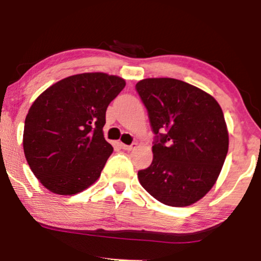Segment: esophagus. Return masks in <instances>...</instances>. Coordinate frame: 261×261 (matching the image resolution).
Returning a JSON list of instances; mask_svg holds the SVG:
<instances>
[{
  "instance_id": "obj_1",
  "label": "esophagus",
  "mask_w": 261,
  "mask_h": 261,
  "mask_svg": "<svg viewBox=\"0 0 261 261\" xmlns=\"http://www.w3.org/2000/svg\"><path fill=\"white\" fill-rule=\"evenodd\" d=\"M121 147L124 149H126V151H133V149L137 147V143L134 142V143H131V145H125V143H121Z\"/></svg>"
}]
</instances>
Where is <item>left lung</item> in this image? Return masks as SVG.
<instances>
[{
    "label": "left lung",
    "mask_w": 261,
    "mask_h": 261,
    "mask_svg": "<svg viewBox=\"0 0 261 261\" xmlns=\"http://www.w3.org/2000/svg\"><path fill=\"white\" fill-rule=\"evenodd\" d=\"M136 91L155 135L140 184L164 205H193L214 187L228 152L222 109L208 93L175 79L142 80Z\"/></svg>",
    "instance_id": "obj_1"
}]
</instances>
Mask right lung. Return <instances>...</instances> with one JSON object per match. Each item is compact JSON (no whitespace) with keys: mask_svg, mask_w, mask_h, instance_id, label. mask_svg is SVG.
Listing matches in <instances>:
<instances>
[{"mask_svg":"<svg viewBox=\"0 0 261 261\" xmlns=\"http://www.w3.org/2000/svg\"><path fill=\"white\" fill-rule=\"evenodd\" d=\"M124 79L73 74L45 89L27 114L23 148L32 172L59 195H74L98 180L113 146L104 139L107 108Z\"/></svg>","mask_w":261,"mask_h":261,"instance_id":"1","label":"right lung"}]
</instances>
